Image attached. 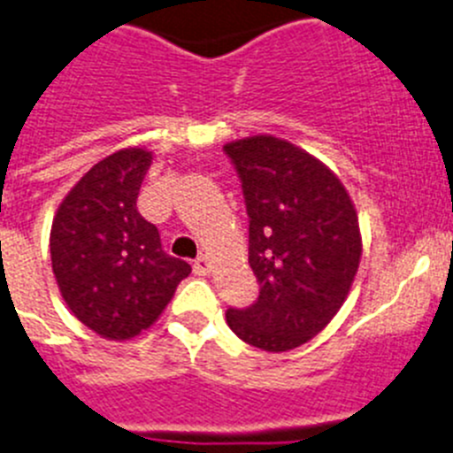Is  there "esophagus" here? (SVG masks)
Masks as SVG:
<instances>
[{
	"label": "esophagus",
	"mask_w": 453,
	"mask_h": 453,
	"mask_svg": "<svg viewBox=\"0 0 453 453\" xmlns=\"http://www.w3.org/2000/svg\"><path fill=\"white\" fill-rule=\"evenodd\" d=\"M210 270H212V261L207 259L205 255L194 261V274H210Z\"/></svg>",
	"instance_id": "obj_1"
}]
</instances>
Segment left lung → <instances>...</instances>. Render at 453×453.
<instances>
[{
  "label": "left lung",
  "mask_w": 453,
  "mask_h": 453,
  "mask_svg": "<svg viewBox=\"0 0 453 453\" xmlns=\"http://www.w3.org/2000/svg\"><path fill=\"white\" fill-rule=\"evenodd\" d=\"M248 212V261L259 297L227 308L243 342L281 353L312 340L349 295L362 255L344 185L326 165L286 141L252 136L223 147Z\"/></svg>",
  "instance_id": "left-lung-1"
}]
</instances>
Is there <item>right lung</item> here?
I'll return each mask as SVG.
<instances>
[{
  "label": "right lung",
  "mask_w": 453,
  "mask_h": 453,
  "mask_svg": "<svg viewBox=\"0 0 453 453\" xmlns=\"http://www.w3.org/2000/svg\"><path fill=\"white\" fill-rule=\"evenodd\" d=\"M151 163L120 150L93 165L66 194L50 227V261L66 306L107 340L150 328L192 265L167 255L158 227L136 207Z\"/></svg>",
  "instance_id": "obj_1"
}]
</instances>
